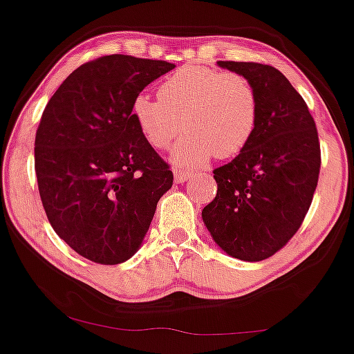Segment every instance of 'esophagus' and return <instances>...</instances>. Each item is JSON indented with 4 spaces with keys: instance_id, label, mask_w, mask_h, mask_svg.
<instances>
[{
    "instance_id": "1",
    "label": "esophagus",
    "mask_w": 354,
    "mask_h": 354,
    "mask_svg": "<svg viewBox=\"0 0 354 354\" xmlns=\"http://www.w3.org/2000/svg\"><path fill=\"white\" fill-rule=\"evenodd\" d=\"M189 178H193V173L186 171V169H174V181L176 183H185L188 181Z\"/></svg>"
}]
</instances>
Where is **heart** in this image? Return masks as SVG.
<instances>
[{
  "label": "heart",
  "instance_id": "heart-1",
  "mask_svg": "<svg viewBox=\"0 0 354 354\" xmlns=\"http://www.w3.org/2000/svg\"><path fill=\"white\" fill-rule=\"evenodd\" d=\"M130 115L156 150L168 148L181 127L188 129L171 156L176 165L193 168L214 155L225 160L245 150L257 129L259 99L242 74L191 64L163 79L158 97L136 93Z\"/></svg>",
  "mask_w": 354,
  "mask_h": 354
}]
</instances>
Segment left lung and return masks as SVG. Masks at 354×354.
<instances>
[{
	"mask_svg": "<svg viewBox=\"0 0 354 354\" xmlns=\"http://www.w3.org/2000/svg\"><path fill=\"white\" fill-rule=\"evenodd\" d=\"M218 64L252 82L259 122L245 150L214 169L218 193L203 221L225 254L259 262L287 245L310 209L322 165L318 131L305 100L275 67Z\"/></svg>",
	"mask_w": 354,
	"mask_h": 354,
	"instance_id": "1",
	"label": "left lung"
}]
</instances>
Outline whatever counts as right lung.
I'll use <instances>...</instances> for the list:
<instances>
[{"instance_id": "add662e5", "label": "right lung", "mask_w": 354, "mask_h": 354, "mask_svg": "<svg viewBox=\"0 0 354 354\" xmlns=\"http://www.w3.org/2000/svg\"><path fill=\"white\" fill-rule=\"evenodd\" d=\"M171 69L104 55L72 72L42 112L34 142L42 206L55 234L88 261H129L171 188L169 165L130 115L136 93Z\"/></svg>"}]
</instances>
